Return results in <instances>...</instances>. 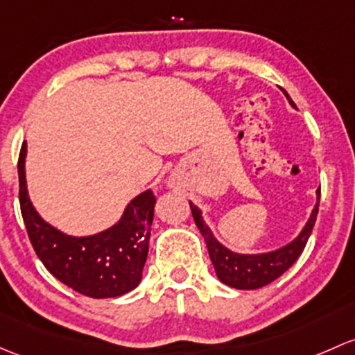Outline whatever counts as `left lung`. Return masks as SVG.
Returning a JSON list of instances; mask_svg holds the SVG:
<instances>
[{"mask_svg":"<svg viewBox=\"0 0 355 355\" xmlns=\"http://www.w3.org/2000/svg\"><path fill=\"white\" fill-rule=\"evenodd\" d=\"M284 92V89H282ZM287 102L291 103L293 109H297L296 103L291 100V96L284 92ZM192 209L193 221L199 227L200 234L206 240L209 257L214 266L216 275L223 284L234 287V289H260V287L270 284L300 259L303 253L306 241H308L309 234H311L313 226H315L316 214H318V204H320V189L316 190V204L313 207L311 214H309L308 221L300 231L296 238L289 241V243L279 246V248L270 250V252L263 253H238L230 250L227 246L219 243L218 238L211 231V227L206 225L202 218V211L196 206V204L189 202Z\"/></svg>","mask_w":355,"mask_h":355,"instance_id":"8db88e82","label":"left lung"}]
</instances>
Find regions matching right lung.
<instances>
[{
    "mask_svg": "<svg viewBox=\"0 0 355 355\" xmlns=\"http://www.w3.org/2000/svg\"><path fill=\"white\" fill-rule=\"evenodd\" d=\"M27 143L18 158L20 207L27 233L40 262L58 281L83 296L105 300L129 293L141 282L148 259L156 199L144 190L124 207L117 223L85 236L52 226L39 214L28 196Z\"/></svg>",
    "mask_w": 355,
    "mask_h": 355,
    "instance_id": "1",
    "label": "right lung"
}]
</instances>
